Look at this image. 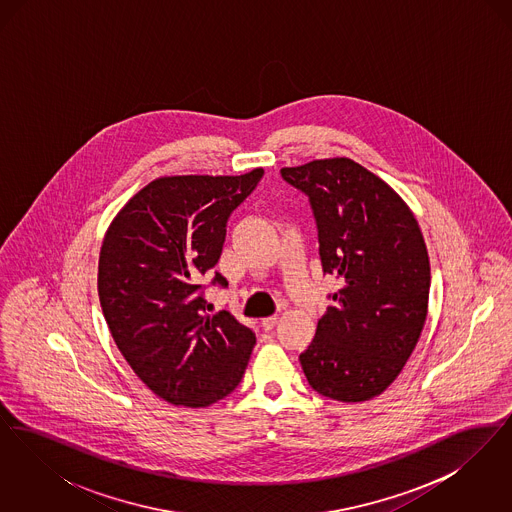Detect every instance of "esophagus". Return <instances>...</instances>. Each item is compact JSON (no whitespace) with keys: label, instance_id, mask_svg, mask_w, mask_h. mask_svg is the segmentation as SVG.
Wrapping results in <instances>:
<instances>
[{"label":"esophagus","instance_id":"obj_1","mask_svg":"<svg viewBox=\"0 0 512 512\" xmlns=\"http://www.w3.org/2000/svg\"><path fill=\"white\" fill-rule=\"evenodd\" d=\"M276 324H278V317L263 318V322H261V326H263V330H265V332L274 330V328H276Z\"/></svg>","mask_w":512,"mask_h":512}]
</instances>
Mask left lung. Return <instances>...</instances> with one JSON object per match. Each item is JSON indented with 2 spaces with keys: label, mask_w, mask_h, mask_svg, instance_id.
I'll return each instance as SVG.
<instances>
[{
  "label": "left lung",
  "mask_w": 512,
  "mask_h": 512,
  "mask_svg": "<svg viewBox=\"0 0 512 512\" xmlns=\"http://www.w3.org/2000/svg\"><path fill=\"white\" fill-rule=\"evenodd\" d=\"M280 174L309 197L322 272L341 284L299 355L303 372L324 397L372 399L399 376L426 322L430 261L418 222L386 182L351 159Z\"/></svg>",
  "instance_id": "obj_1"
}]
</instances>
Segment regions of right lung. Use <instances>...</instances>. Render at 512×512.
Segmentation results:
<instances>
[{
  "mask_svg": "<svg viewBox=\"0 0 512 512\" xmlns=\"http://www.w3.org/2000/svg\"><path fill=\"white\" fill-rule=\"evenodd\" d=\"M265 171L242 176H165L134 195L109 226L99 253L103 317L122 357L172 405L209 407L236 390L255 332L228 311L209 317L205 288L230 215Z\"/></svg>",
  "mask_w": 512,
  "mask_h": 512,
  "instance_id": "1",
  "label": "right lung"
}]
</instances>
